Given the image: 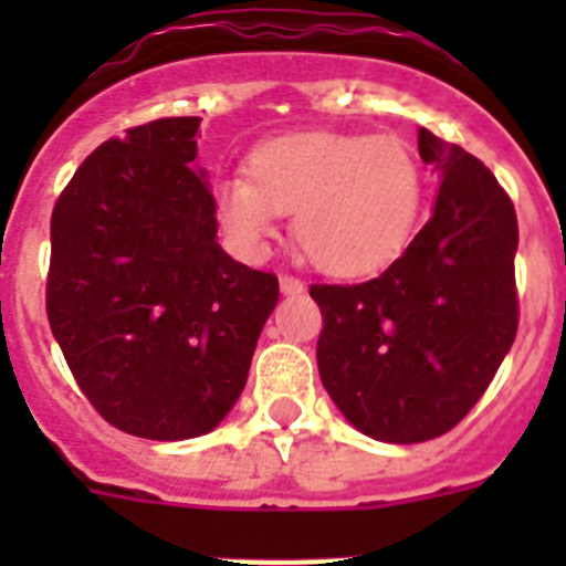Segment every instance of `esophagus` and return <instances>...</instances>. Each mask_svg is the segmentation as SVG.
Here are the masks:
<instances>
[{"label": "esophagus", "mask_w": 566, "mask_h": 566, "mask_svg": "<svg viewBox=\"0 0 566 566\" xmlns=\"http://www.w3.org/2000/svg\"><path fill=\"white\" fill-rule=\"evenodd\" d=\"M280 292L300 294V292H306V286H303V280L292 277V274H283V277H280Z\"/></svg>", "instance_id": "esophagus-1"}]
</instances>
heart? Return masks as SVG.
<instances>
[{"mask_svg":"<svg viewBox=\"0 0 566 566\" xmlns=\"http://www.w3.org/2000/svg\"><path fill=\"white\" fill-rule=\"evenodd\" d=\"M422 167L397 135L294 133L260 144L243 175L212 187L214 214L243 258H263L280 212L314 266L359 277L408 249L422 209Z\"/></svg>","mask_w":566,"mask_h":566,"instance_id":"1","label":"heart"}]
</instances>
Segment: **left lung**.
<instances>
[{"label": "left lung", "mask_w": 566, "mask_h": 566, "mask_svg": "<svg viewBox=\"0 0 566 566\" xmlns=\"http://www.w3.org/2000/svg\"><path fill=\"white\" fill-rule=\"evenodd\" d=\"M439 172L431 221L379 277L312 286L317 368L348 422L377 442L448 433L488 391L518 328V223L507 192L457 144L419 127Z\"/></svg>", "instance_id": "obj_1"}]
</instances>
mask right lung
<instances>
[{
  "instance_id": "1",
  "label": "right lung",
  "mask_w": 566,
  "mask_h": 566,
  "mask_svg": "<svg viewBox=\"0 0 566 566\" xmlns=\"http://www.w3.org/2000/svg\"><path fill=\"white\" fill-rule=\"evenodd\" d=\"M198 127L158 118L104 142L50 218V332L90 405L158 442L223 422L280 297L218 243Z\"/></svg>"
}]
</instances>
